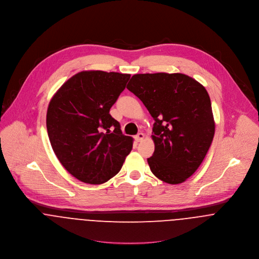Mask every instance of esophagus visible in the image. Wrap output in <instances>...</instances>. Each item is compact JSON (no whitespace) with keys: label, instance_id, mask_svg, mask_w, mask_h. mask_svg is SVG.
<instances>
[{"label":"esophagus","instance_id":"34e87169","mask_svg":"<svg viewBox=\"0 0 259 259\" xmlns=\"http://www.w3.org/2000/svg\"><path fill=\"white\" fill-rule=\"evenodd\" d=\"M135 139H136L137 142H141V141H143V140L145 139V135H144L143 133H139V134L135 137Z\"/></svg>","mask_w":259,"mask_h":259}]
</instances>
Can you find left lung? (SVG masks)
Masks as SVG:
<instances>
[{
  "mask_svg": "<svg viewBox=\"0 0 259 259\" xmlns=\"http://www.w3.org/2000/svg\"><path fill=\"white\" fill-rule=\"evenodd\" d=\"M126 89L154 119L151 172L170 185L185 182L204 159L214 136L209 96L202 84L184 74H139Z\"/></svg>",
  "mask_w": 259,
  "mask_h": 259,
  "instance_id": "1",
  "label": "left lung"
}]
</instances>
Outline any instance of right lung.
I'll return each instance as SVG.
<instances>
[{
    "instance_id": "obj_1",
    "label": "right lung",
    "mask_w": 259,
    "mask_h": 259,
    "mask_svg": "<svg viewBox=\"0 0 259 259\" xmlns=\"http://www.w3.org/2000/svg\"><path fill=\"white\" fill-rule=\"evenodd\" d=\"M131 74L80 72L55 94L47 111L48 136L63 166L78 181L101 185L121 168L133 148L110 113Z\"/></svg>"
}]
</instances>
